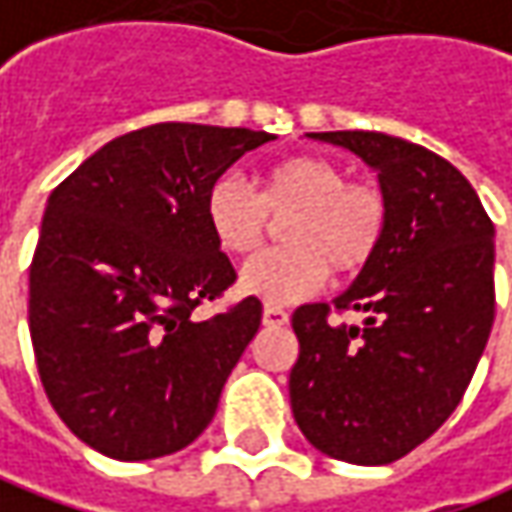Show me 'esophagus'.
Returning <instances> with one entry per match:
<instances>
[{
	"label": "esophagus",
	"instance_id": "esophagus-1",
	"mask_svg": "<svg viewBox=\"0 0 512 512\" xmlns=\"http://www.w3.org/2000/svg\"><path fill=\"white\" fill-rule=\"evenodd\" d=\"M263 323H266V326H286V323H289V312H286L283 306L266 303V306H263Z\"/></svg>",
	"mask_w": 512,
	"mask_h": 512
}]
</instances>
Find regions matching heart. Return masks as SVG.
I'll return each instance as SVG.
<instances>
[{"label": "heart", "mask_w": 512, "mask_h": 512, "mask_svg": "<svg viewBox=\"0 0 512 512\" xmlns=\"http://www.w3.org/2000/svg\"><path fill=\"white\" fill-rule=\"evenodd\" d=\"M257 194L226 174L206 194V223L214 243L234 257L257 252L269 217L283 220L286 249L266 252L243 266L240 292L266 303H295L329 280L355 278L378 255L387 234V200L367 183H349L344 166L295 154L257 174Z\"/></svg>", "instance_id": "heart-1"}]
</instances>
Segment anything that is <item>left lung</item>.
Listing matches in <instances>:
<instances>
[{
    "label": "left lung",
    "instance_id": "1",
    "mask_svg": "<svg viewBox=\"0 0 512 512\" xmlns=\"http://www.w3.org/2000/svg\"><path fill=\"white\" fill-rule=\"evenodd\" d=\"M309 137L378 171L387 234L332 300L361 326L329 321V303L295 309L292 412L329 458L392 464L453 415L476 372L496 315V229L467 177L424 145L378 131Z\"/></svg>",
    "mask_w": 512,
    "mask_h": 512
}]
</instances>
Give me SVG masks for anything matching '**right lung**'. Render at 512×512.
Returning <instances> with one entry per match:
<instances>
[{
    "label": "right lung",
    "mask_w": 512,
    "mask_h": 512,
    "mask_svg": "<svg viewBox=\"0 0 512 512\" xmlns=\"http://www.w3.org/2000/svg\"><path fill=\"white\" fill-rule=\"evenodd\" d=\"M275 134L157 123L105 143L48 197L28 321L48 401L68 430L117 461L189 447L209 427L263 306L214 318L234 283L206 223V194Z\"/></svg>",
    "instance_id": "obj_1"
}]
</instances>
